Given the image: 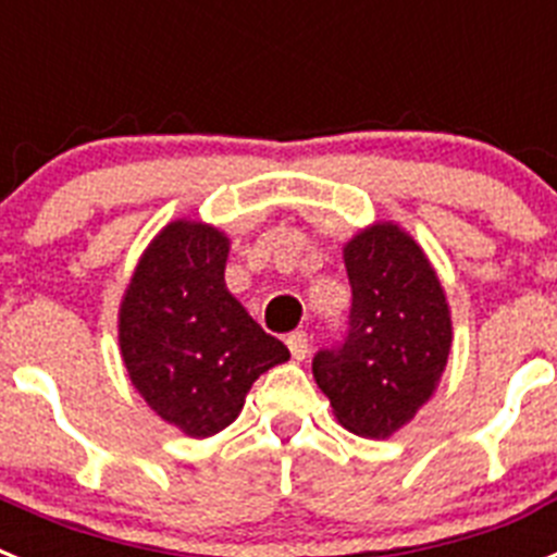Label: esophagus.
Here are the masks:
<instances>
[{
  "label": "esophagus",
  "instance_id": "1",
  "mask_svg": "<svg viewBox=\"0 0 557 557\" xmlns=\"http://www.w3.org/2000/svg\"><path fill=\"white\" fill-rule=\"evenodd\" d=\"M287 348L293 354V359H304L309 354V337L307 332H293L287 334Z\"/></svg>",
  "mask_w": 557,
  "mask_h": 557
}]
</instances>
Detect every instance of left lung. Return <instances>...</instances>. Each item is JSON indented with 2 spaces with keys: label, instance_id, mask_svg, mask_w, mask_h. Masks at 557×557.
<instances>
[{
  "label": "left lung",
  "instance_id": "left-lung-1",
  "mask_svg": "<svg viewBox=\"0 0 557 557\" xmlns=\"http://www.w3.org/2000/svg\"><path fill=\"white\" fill-rule=\"evenodd\" d=\"M351 314L343 346L314 354V382L348 432L385 441L437 391L451 351V312L424 248L396 223L343 245Z\"/></svg>",
  "mask_w": 557,
  "mask_h": 557
}]
</instances>
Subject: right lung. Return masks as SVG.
Here are the masks:
<instances>
[{"mask_svg": "<svg viewBox=\"0 0 557 557\" xmlns=\"http://www.w3.org/2000/svg\"><path fill=\"white\" fill-rule=\"evenodd\" d=\"M228 248L214 225L172 220L145 248L120 304L133 387L189 437L234 424L256 379L289 359L225 287Z\"/></svg>", "mask_w": 557, "mask_h": 557, "instance_id": "add662e5", "label": "right lung"}]
</instances>
